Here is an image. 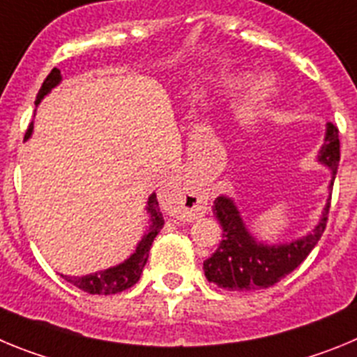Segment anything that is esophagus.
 <instances>
[{
    "mask_svg": "<svg viewBox=\"0 0 357 357\" xmlns=\"http://www.w3.org/2000/svg\"><path fill=\"white\" fill-rule=\"evenodd\" d=\"M169 197H172L173 213L184 220H197L207 211V202H209L207 195L189 182L176 185Z\"/></svg>",
    "mask_w": 357,
    "mask_h": 357,
    "instance_id": "34e87169",
    "label": "esophagus"
}]
</instances>
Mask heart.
<instances>
[{"label":"heart","instance_id":"b5f03b06","mask_svg":"<svg viewBox=\"0 0 357 357\" xmlns=\"http://www.w3.org/2000/svg\"><path fill=\"white\" fill-rule=\"evenodd\" d=\"M243 82H245V78L243 77L225 78L223 87L229 91H234L238 89V87H241ZM273 93H275V82H273V78L268 77V75H261V77H257L250 84V89H248L247 96H245V110H247V112L254 110L255 107H259L261 103L266 102L268 98L272 96Z\"/></svg>","mask_w":357,"mask_h":357}]
</instances>
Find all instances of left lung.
I'll list each match as a JSON object with an SVG mask.
<instances>
[{
    "label": "left lung",
    "instance_id": "left-lung-1",
    "mask_svg": "<svg viewBox=\"0 0 357 357\" xmlns=\"http://www.w3.org/2000/svg\"><path fill=\"white\" fill-rule=\"evenodd\" d=\"M317 160L331 172L329 198L313 230L298 239L279 243L259 241L248 230L234 198L220 195L214 200L213 213L223 229V239L216 252L204 261V272L209 282L229 291H255L270 288L291 273L307 257L326 230L331 189L338 172L340 139L338 128L333 123L326 125V137L318 150Z\"/></svg>",
    "mask_w": 357,
    "mask_h": 357
}]
</instances>
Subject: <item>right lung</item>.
Listing matches in <instances>:
<instances>
[{
    "label": "right lung",
    "instance_id": "right-lung-1",
    "mask_svg": "<svg viewBox=\"0 0 357 357\" xmlns=\"http://www.w3.org/2000/svg\"><path fill=\"white\" fill-rule=\"evenodd\" d=\"M61 82V71L56 68H53L52 73L46 77V80L43 82V87H40L39 94H37L36 105H39V103L43 102V98L48 96ZM31 132H33V125H30L26 135H24V139L30 137ZM146 214L150 216V225L144 230V234L141 236L135 250L132 252L123 263L116 264V266L105 268V270H98V272L94 273H87V275L82 277H64L68 282H71L73 286H77L78 289L91 293V295H114V293L125 291V289L132 288V286L139 280L141 273H143V268L148 261V254H150L151 243H153L155 236L159 234L160 229L164 227V218L159 209V202H157L155 193H151L150 197H148Z\"/></svg>",
    "mask_w": 357,
    "mask_h": 357
}]
</instances>
